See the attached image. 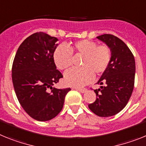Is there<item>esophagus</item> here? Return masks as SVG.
Masks as SVG:
<instances>
[{"mask_svg":"<svg viewBox=\"0 0 146 146\" xmlns=\"http://www.w3.org/2000/svg\"><path fill=\"white\" fill-rule=\"evenodd\" d=\"M76 90L79 91L80 92H82V93H84V92H86V90H87V89L85 88H75Z\"/></svg>","mask_w":146,"mask_h":146,"instance_id":"34e87169","label":"esophagus"}]
</instances>
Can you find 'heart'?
<instances>
[{"instance_id":"b5f03b06","label":"heart","mask_w":146,"mask_h":146,"mask_svg":"<svg viewBox=\"0 0 146 146\" xmlns=\"http://www.w3.org/2000/svg\"><path fill=\"white\" fill-rule=\"evenodd\" d=\"M74 53L82 56L81 68H74L64 74V81L70 86L81 87L90 83L97 76L106 71L111 62V52L106 45H97V43L88 40L76 42L72 46L64 44L58 45L54 52V60L59 70H64L71 67Z\"/></svg>"}]
</instances>
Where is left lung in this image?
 <instances>
[{
  "label": "left lung",
  "mask_w": 146,
  "mask_h": 146,
  "mask_svg": "<svg viewBox=\"0 0 146 146\" xmlns=\"http://www.w3.org/2000/svg\"><path fill=\"white\" fill-rule=\"evenodd\" d=\"M97 38L109 46L111 58L108 68L97 83L105 86L95 90L97 98L88 107L98 116L110 117L126 106L132 94L135 61L130 49L117 36L105 34Z\"/></svg>",
  "instance_id": "obj_1"
}]
</instances>
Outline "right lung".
Here are the masks:
<instances>
[{
	"label": "right lung",
	"instance_id": "right-lung-1",
	"mask_svg": "<svg viewBox=\"0 0 146 146\" xmlns=\"http://www.w3.org/2000/svg\"><path fill=\"white\" fill-rule=\"evenodd\" d=\"M57 41V38L44 32L33 34L20 45L12 64V82L17 99L26 113L39 121L55 117L71 90L53 87L63 78L54 60Z\"/></svg>",
	"mask_w": 146,
	"mask_h": 146
}]
</instances>
